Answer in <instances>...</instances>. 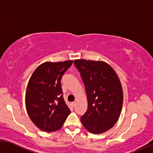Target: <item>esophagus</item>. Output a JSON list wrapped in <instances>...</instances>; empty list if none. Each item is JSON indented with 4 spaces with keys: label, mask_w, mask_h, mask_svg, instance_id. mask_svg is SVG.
<instances>
[{
    "label": "esophagus",
    "mask_w": 153,
    "mask_h": 153,
    "mask_svg": "<svg viewBox=\"0 0 153 153\" xmlns=\"http://www.w3.org/2000/svg\"><path fill=\"white\" fill-rule=\"evenodd\" d=\"M76 102H71V105H72V107H76Z\"/></svg>",
    "instance_id": "esophagus-1"
}]
</instances>
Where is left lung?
Segmentation results:
<instances>
[{
  "mask_svg": "<svg viewBox=\"0 0 153 153\" xmlns=\"http://www.w3.org/2000/svg\"><path fill=\"white\" fill-rule=\"evenodd\" d=\"M85 84L88 107L81 123L93 134H101L114 126L121 112L122 86L117 73L106 62L75 59Z\"/></svg>",
  "mask_w": 153,
  "mask_h": 153,
  "instance_id": "8db88e82",
  "label": "left lung"
}]
</instances>
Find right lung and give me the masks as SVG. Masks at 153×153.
<instances>
[{"mask_svg":"<svg viewBox=\"0 0 153 153\" xmlns=\"http://www.w3.org/2000/svg\"><path fill=\"white\" fill-rule=\"evenodd\" d=\"M72 64V60L44 62L29 79L25 106L30 119L41 130H59L71 113L63 98L61 79Z\"/></svg>","mask_w":153,"mask_h":153,"instance_id":"obj_1","label":"right lung"}]
</instances>
